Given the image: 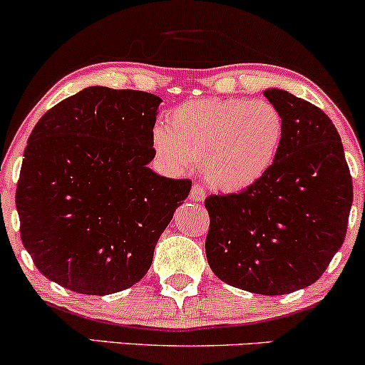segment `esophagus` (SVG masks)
Segmentation results:
<instances>
[{"mask_svg": "<svg viewBox=\"0 0 365 365\" xmlns=\"http://www.w3.org/2000/svg\"><path fill=\"white\" fill-rule=\"evenodd\" d=\"M190 199L194 200V202H202V200L206 199V190H204L199 183H194V187H192L190 190Z\"/></svg>", "mask_w": 365, "mask_h": 365, "instance_id": "1", "label": "esophagus"}]
</instances>
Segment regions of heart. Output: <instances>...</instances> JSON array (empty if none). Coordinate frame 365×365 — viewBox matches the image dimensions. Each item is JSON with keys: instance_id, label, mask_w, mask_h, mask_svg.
Segmentation results:
<instances>
[{"instance_id": "1", "label": "heart", "mask_w": 365, "mask_h": 365, "mask_svg": "<svg viewBox=\"0 0 365 365\" xmlns=\"http://www.w3.org/2000/svg\"><path fill=\"white\" fill-rule=\"evenodd\" d=\"M154 130L156 153L178 170L202 166L212 187L244 190L267 175L284 140V118L269 101L195 99Z\"/></svg>"}]
</instances>
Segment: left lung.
I'll list each match as a JSON object with an SVG mask.
<instances>
[{"mask_svg": "<svg viewBox=\"0 0 365 365\" xmlns=\"http://www.w3.org/2000/svg\"><path fill=\"white\" fill-rule=\"evenodd\" d=\"M284 118V140L252 187L209 195L207 262L221 282L284 295L321 278L346 235L354 187L333 121L282 89L264 91Z\"/></svg>", "mask_w": 365, "mask_h": 365, "instance_id": "obj_1", "label": "left lung"}]
</instances>
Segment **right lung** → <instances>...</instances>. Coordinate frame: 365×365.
Masks as SVG:
<instances>
[{"mask_svg": "<svg viewBox=\"0 0 365 365\" xmlns=\"http://www.w3.org/2000/svg\"><path fill=\"white\" fill-rule=\"evenodd\" d=\"M161 98L87 87L37 121L24 150L15 204L37 269L86 295L144 278L154 247L190 192L159 177L153 128Z\"/></svg>", "mask_w": 365, "mask_h": 365, "instance_id": "obj_1", "label": "right lung"}]
</instances>
